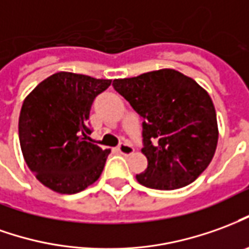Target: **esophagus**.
Segmentation results:
<instances>
[{"label": "esophagus", "mask_w": 249, "mask_h": 249, "mask_svg": "<svg viewBox=\"0 0 249 249\" xmlns=\"http://www.w3.org/2000/svg\"><path fill=\"white\" fill-rule=\"evenodd\" d=\"M119 151L120 154L125 155V156H128V155H132L133 154V147L130 145L129 142H123V144H120L119 145Z\"/></svg>", "instance_id": "esophagus-1"}]
</instances>
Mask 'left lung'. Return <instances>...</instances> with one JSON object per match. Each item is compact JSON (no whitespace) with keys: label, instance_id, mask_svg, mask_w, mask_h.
I'll return each mask as SVG.
<instances>
[{"label":"left lung","instance_id":"1","mask_svg":"<svg viewBox=\"0 0 249 249\" xmlns=\"http://www.w3.org/2000/svg\"><path fill=\"white\" fill-rule=\"evenodd\" d=\"M114 90L142 119L148 166L140 185L175 190L190 185L214 156L218 126L213 101L194 79L173 69L114 79Z\"/></svg>","mask_w":249,"mask_h":249}]
</instances>
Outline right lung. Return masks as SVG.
<instances>
[{"label": "right lung", "instance_id": "obj_1", "mask_svg": "<svg viewBox=\"0 0 249 249\" xmlns=\"http://www.w3.org/2000/svg\"><path fill=\"white\" fill-rule=\"evenodd\" d=\"M110 79L60 71L24 100L18 137L29 170L48 189L75 194L100 178L110 149L91 142L88 126L93 101Z\"/></svg>", "mask_w": 249, "mask_h": 249}]
</instances>
